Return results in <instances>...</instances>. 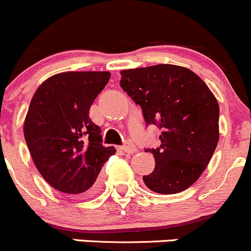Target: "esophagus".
<instances>
[{"label": "esophagus", "mask_w": 251, "mask_h": 251, "mask_svg": "<svg viewBox=\"0 0 251 251\" xmlns=\"http://www.w3.org/2000/svg\"><path fill=\"white\" fill-rule=\"evenodd\" d=\"M122 150L126 153H134V152H136V146L134 145L133 143H130V141H128V143L125 144V145L122 146Z\"/></svg>", "instance_id": "obj_1"}]
</instances>
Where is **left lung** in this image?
Wrapping results in <instances>:
<instances>
[{"mask_svg": "<svg viewBox=\"0 0 251 251\" xmlns=\"http://www.w3.org/2000/svg\"><path fill=\"white\" fill-rule=\"evenodd\" d=\"M121 75V86L140 106L146 125L162 129L161 145L145 151L156 165L144 183L158 194L188 189L207 167L220 138L215 95L198 74L175 64L125 69Z\"/></svg>", "mask_w": 251, "mask_h": 251, "instance_id": "1", "label": "left lung"}]
</instances>
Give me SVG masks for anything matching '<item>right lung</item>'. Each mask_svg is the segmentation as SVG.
I'll list each match as a JSON object with an SVG mask.
<instances>
[{
  "label": "right lung",
  "instance_id": "add662e5",
  "mask_svg": "<svg viewBox=\"0 0 251 251\" xmlns=\"http://www.w3.org/2000/svg\"><path fill=\"white\" fill-rule=\"evenodd\" d=\"M110 78V72H63L46 79L31 99L26 145L40 175L59 193L90 197L100 189V171L116 149L101 144L89 111Z\"/></svg>",
  "mask_w": 251,
  "mask_h": 251
}]
</instances>
